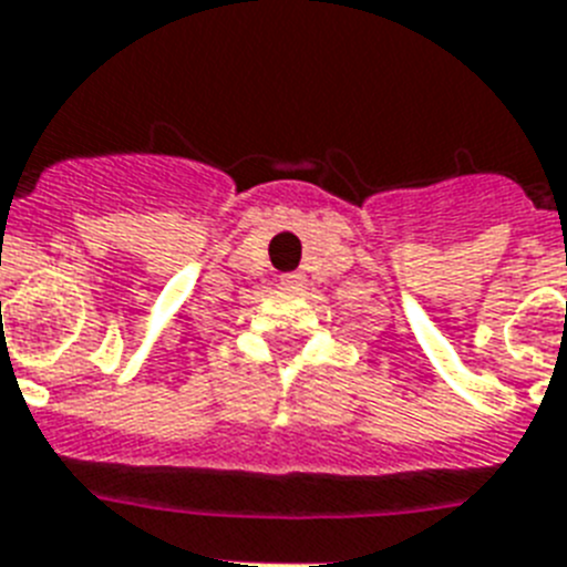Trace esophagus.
Returning a JSON list of instances; mask_svg holds the SVG:
<instances>
[{
    "label": "esophagus",
    "instance_id": "34e87169",
    "mask_svg": "<svg viewBox=\"0 0 567 567\" xmlns=\"http://www.w3.org/2000/svg\"><path fill=\"white\" fill-rule=\"evenodd\" d=\"M279 282H282V288L288 290H299L305 285V274H299V270H293V274H282Z\"/></svg>",
    "mask_w": 567,
    "mask_h": 567
}]
</instances>
